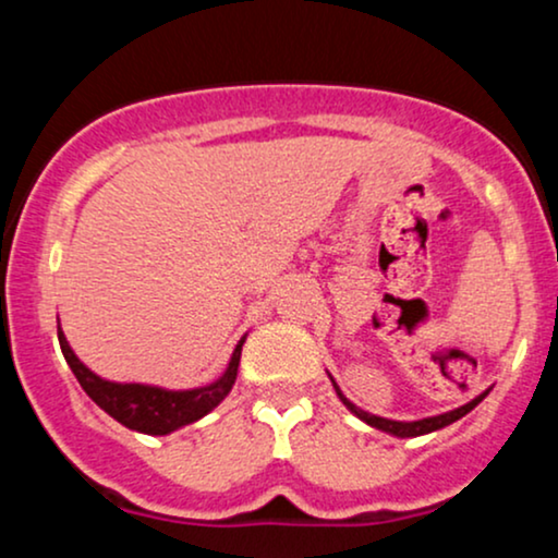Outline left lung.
I'll use <instances>...</instances> for the list:
<instances>
[{"label": "left lung", "mask_w": 558, "mask_h": 558, "mask_svg": "<svg viewBox=\"0 0 558 558\" xmlns=\"http://www.w3.org/2000/svg\"><path fill=\"white\" fill-rule=\"evenodd\" d=\"M330 380H332V377H330ZM332 388H336L338 399L345 403V409H349L351 414H356V417H360L362 422H367L369 427H377V430L396 435V438H417V435H427V433H433V430H440V427H446V425H451V422L462 420L466 412H472V409H475L477 403L483 401L485 396H488V390H485V393H480L477 399H472L470 403H464V407L451 409V412L438 414V417H425V420H414V422H399V420H386V417H377V414L364 412V409L356 407V403H351L349 399H345V396L341 393V388L336 386V380H332Z\"/></svg>", "instance_id": "1"}]
</instances>
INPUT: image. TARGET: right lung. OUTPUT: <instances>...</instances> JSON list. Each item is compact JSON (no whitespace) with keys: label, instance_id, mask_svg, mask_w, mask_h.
<instances>
[{"label":"right lung","instance_id":"1","mask_svg":"<svg viewBox=\"0 0 558 558\" xmlns=\"http://www.w3.org/2000/svg\"><path fill=\"white\" fill-rule=\"evenodd\" d=\"M57 338H60V349L65 354V362L73 369V375L78 377L81 388L86 390L88 399L96 407L105 409L112 420H118L120 425L131 427L136 433L146 435H168L178 427L191 425V422L202 420L204 414H209L233 388L235 375H239V362H241V345L246 341V336L241 338L235 345L233 356H230L228 369L217 377L215 383L202 388L191 390H165L157 386H141V383H112L99 377L96 373L83 364L78 356L70 349L65 332L57 325Z\"/></svg>","mask_w":558,"mask_h":558}]
</instances>
